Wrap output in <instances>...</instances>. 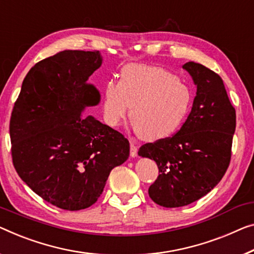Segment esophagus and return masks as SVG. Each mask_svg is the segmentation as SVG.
Listing matches in <instances>:
<instances>
[{"label":"esophagus","mask_w":254,"mask_h":254,"mask_svg":"<svg viewBox=\"0 0 254 254\" xmlns=\"http://www.w3.org/2000/svg\"><path fill=\"white\" fill-rule=\"evenodd\" d=\"M130 155L131 157H135L138 155V147L135 146L133 142H131L130 145Z\"/></svg>","instance_id":"esophagus-1"}]
</instances>
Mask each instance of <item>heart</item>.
I'll return each mask as SVG.
<instances>
[{"instance_id": "b5f03b06", "label": "heart", "mask_w": 254, "mask_h": 254, "mask_svg": "<svg viewBox=\"0 0 254 254\" xmlns=\"http://www.w3.org/2000/svg\"><path fill=\"white\" fill-rule=\"evenodd\" d=\"M192 93L164 68L132 64L122 68L120 83L103 89V116L107 126L119 127L132 107V127L147 141L171 137L191 109Z\"/></svg>"}]
</instances>
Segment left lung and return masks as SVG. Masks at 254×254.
Returning <instances> with one entry per match:
<instances>
[{
  "label": "left lung",
  "instance_id": "obj_1",
  "mask_svg": "<svg viewBox=\"0 0 254 254\" xmlns=\"http://www.w3.org/2000/svg\"><path fill=\"white\" fill-rule=\"evenodd\" d=\"M183 68L196 85L186 122L173 137L146 143L138 151L156 162L160 175L148 194L164 207L188 205L217 186L229 165L236 127L222 78L197 63Z\"/></svg>",
  "mask_w": 254,
  "mask_h": 254
}]
</instances>
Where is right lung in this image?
Here are the masks:
<instances>
[{
	"mask_svg": "<svg viewBox=\"0 0 254 254\" xmlns=\"http://www.w3.org/2000/svg\"><path fill=\"white\" fill-rule=\"evenodd\" d=\"M99 51L65 50L30 68L10 120L19 177L52 205L78 211L97 202L109 173L130 154L127 139L86 109L100 103L88 78Z\"/></svg>",
	"mask_w": 254,
	"mask_h": 254,
	"instance_id": "right-lung-1",
	"label": "right lung"
}]
</instances>
